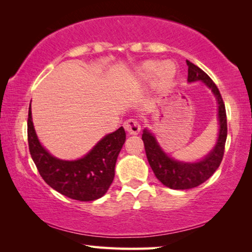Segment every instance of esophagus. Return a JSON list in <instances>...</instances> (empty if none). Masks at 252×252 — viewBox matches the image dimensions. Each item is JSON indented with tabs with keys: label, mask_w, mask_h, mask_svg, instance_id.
<instances>
[{
	"label": "esophagus",
	"mask_w": 252,
	"mask_h": 252,
	"mask_svg": "<svg viewBox=\"0 0 252 252\" xmlns=\"http://www.w3.org/2000/svg\"><path fill=\"white\" fill-rule=\"evenodd\" d=\"M123 126H125L127 133L130 134H138L140 130H141V126H140L139 121L135 120V119H129V120H126Z\"/></svg>",
	"instance_id": "esophagus-1"
}]
</instances>
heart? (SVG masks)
Returning <instances> with one entry per match:
<instances>
[{
	"mask_svg": "<svg viewBox=\"0 0 252 252\" xmlns=\"http://www.w3.org/2000/svg\"><path fill=\"white\" fill-rule=\"evenodd\" d=\"M157 71L158 79L162 87H168L173 81L176 69L171 62H163L158 66L157 62L149 61L142 65V73L144 75H151Z\"/></svg>",
	"mask_w": 252,
	"mask_h": 252,
	"instance_id": "1",
	"label": "heart"
}]
</instances>
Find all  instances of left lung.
Instances as JSON below:
<instances>
[{
	"label": "left lung",
	"instance_id": "obj_1",
	"mask_svg": "<svg viewBox=\"0 0 252 252\" xmlns=\"http://www.w3.org/2000/svg\"><path fill=\"white\" fill-rule=\"evenodd\" d=\"M187 64L188 81L189 82L202 81L204 84L211 89L213 94L216 95L217 101H218L220 131L215 149L203 160L195 162V163H183V162L171 159L161 150L155 136L148 130L143 131L142 140L144 143V150H146L149 164H150L152 171L155 172L158 180H160L165 187L176 190H187L198 187L204 181H207L216 172L224 155V146L228 132L225 106L218 87L210 79V76L199 66L194 65L190 61H187Z\"/></svg>",
	"mask_w": 252,
	"mask_h": 252
}]
</instances>
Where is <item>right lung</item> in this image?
I'll use <instances>...</instances> for the list:
<instances>
[{
	"label": "right lung",
	"instance_id": "1",
	"mask_svg": "<svg viewBox=\"0 0 252 252\" xmlns=\"http://www.w3.org/2000/svg\"><path fill=\"white\" fill-rule=\"evenodd\" d=\"M125 127L105 135L82 159L63 161L50 155L41 146L34 131L31 104L28 118L29 150L43 180L67 198L93 201L108 191L113 181L114 168L126 141Z\"/></svg>",
	"mask_w": 252,
	"mask_h": 252
}]
</instances>
